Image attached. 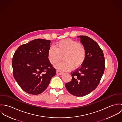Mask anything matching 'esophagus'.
Wrapping results in <instances>:
<instances>
[{"label": "esophagus", "instance_id": "1", "mask_svg": "<svg viewBox=\"0 0 122 122\" xmlns=\"http://www.w3.org/2000/svg\"><path fill=\"white\" fill-rule=\"evenodd\" d=\"M56 73H57V74L59 75H62L63 74V72H61V71L59 70H57L56 71Z\"/></svg>", "mask_w": 122, "mask_h": 122}]
</instances>
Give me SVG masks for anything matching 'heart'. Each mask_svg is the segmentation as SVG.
I'll use <instances>...</instances> for the list:
<instances>
[{
    "mask_svg": "<svg viewBox=\"0 0 122 122\" xmlns=\"http://www.w3.org/2000/svg\"><path fill=\"white\" fill-rule=\"evenodd\" d=\"M63 55L64 61L55 65V68L61 70L76 69L84 62L86 51L85 47L71 39L61 40L56 43L55 47L51 46L47 52V57L53 65L58 63Z\"/></svg>",
    "mask_w": 122,
    "mask_h": 122,
    "instance_id": "heart-1",
    "label": "heart"
}]
</instances>
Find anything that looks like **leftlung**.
<instances>
[{
	"mask_svg": "<svg viewBox=\"0 0 122 122\" xmlns=\"http://www.w3.org/2000/svg\"><path fill=\"white\" fill-rule=\"evenodd\" d=\"M86 51V60L81 67L71 72L72 79L65 84L71 94L82 97L97 87L103 75L105 58L102 50L93 39L86 36H78Z\"/></svg>",
	"mask_w": 122,
	"mask_h": 122,
	"instance_id": "1",
	"label": "left lung"
}]
</instances>
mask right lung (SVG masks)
Masks as SVG:
<instances>
[{"instance_id": "right-lung-1", "label": "right lung", "mask_w": 122, "mask_h": 122, "mask_svg": "<svg viewBox=\"0 0 122 122\" xmlns=\"http://www.w3.org/2000/svg\"><path fill=\"white\" fill-rule=\"evenodd\" d=\"M51 41L36 39L21 45L12 60L13 75L20 88L28 93L37 95L48 87L56 75L48 57Z\"/></svg>"}]
</instances>
